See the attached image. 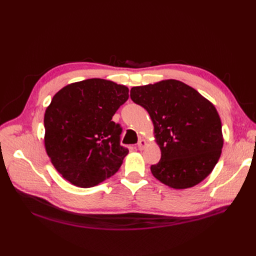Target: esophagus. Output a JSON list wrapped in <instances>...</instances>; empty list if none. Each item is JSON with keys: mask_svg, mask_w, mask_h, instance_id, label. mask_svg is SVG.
I'll return each instance as SVG.
<instances>
[{"mask_svg": "<svg viewBox=\"0 0 256 256\" xmlns=\"http://www.w3.org/2000/svg\"><path fill=\"white\" fill-rule=\"evenodd\" d=\"M146 145H147V142L144 140V138H141V140L138 142V148L140 150H143L146 147Z\"/></svg>", "mask_w": 256, "mask_h": 256, "instance_id": "obj_1", "label": "esophagus"}]
</instances>
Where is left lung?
Returning a JSON list of instances; mask_svg holds the SVG:
<instances>
[{
	"label": "left lung",
	"instance_id": "obj_1",
	"mask_svg": "<svg viewBox=\"0 0 256 256\" xmlns=\"http://www.w3.org/2000/svg\"><path fill=\"white\" fill-rule=\"evenodd\" d=\"M130 97L148 112L161 159L152 174L168 187L187 189L212 173L223 147L222 125L214 106L177 80L134 86Z\"/></svg>",
	"mask_w": 256,
	"mask_h": 256
}]
</instances>
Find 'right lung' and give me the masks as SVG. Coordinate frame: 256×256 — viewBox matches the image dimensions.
Wrapping results in <instances>:
<instances>
[{
  "label": "right lung",
  "mask_w": 256,
  "mask_h": 256,
  "mask_svg": "<svg viewBox=\"0 0 256 256\" xmlns=\"http://www.w3.org/2000/svg\"><path fill=\"white\" fill-rule=\"evenodd\" d=\"M125 85L88 79L60 90L44 113V147L56 171L80 188H90L118 171L128 150L112 120L127 102Z\"/></svg>",
  "instance_id": "right-lung-1"
}]
</instances>
